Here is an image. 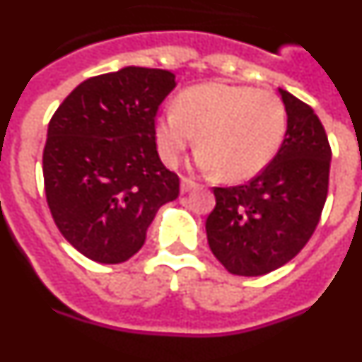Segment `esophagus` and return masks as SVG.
I'll use <instances>...</instances> for the list:
<instances>
[{"label":"esophagus","instance_id":"1","mask_svg":"<svg viewBox=\"0 0 362 362\" xmlns=\"http://www.w3.org/2000/svg\"><path fill=\"white\" fill-rule=\"evenodd\" d=\"M194 188H197V183H194L192 179H187V177L181 179V194H187V192L194 190Z\"/></svg>","mask_w":362,"mask_h":362}]
</instances>
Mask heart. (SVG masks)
<instances>
[{
	"label": "heart",
	"instance_id": "1",
	"mask_svg": "<svg viewBox=\"0 0 362 362\" xmlns=\"http://www.w3.org/2000/svg\"><path fill=\"white\" fill-rule=\"evenodd\" d=\"M288 129L277 94L245 85L201 83L179 92L174 108L156 119L159 156L175 166L197 139L196 165L226 181L252 179L281 150Z\"/></svg>",
	"mask_w": 362,
	"mask_h": 362
}]
</instances>
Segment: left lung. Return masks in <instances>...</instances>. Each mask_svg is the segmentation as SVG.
Here are the masks:
<instances>
[{
  "mask_svg": "<svg viewBox=\"0 0 362 362\" xmlns=\"http://www.w3.org/2000/svg\"><path fill=\"white\" fill-rule=\"evenodd\" d=\"M288 129L274 161L246 185L214 188L206 219L212 254L230 274L264 276L312 238L328 194L332 150L312 107L279 88Z\"/></svg>",
  "mask_w": 362,
  "mask_h": 362,
  "instance_id": "left-lung-1",
  "label": "left lung"
}]
</instances>
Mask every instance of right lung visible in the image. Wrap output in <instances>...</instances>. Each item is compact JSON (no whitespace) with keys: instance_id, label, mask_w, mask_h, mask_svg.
Segmentation results:
<instances>
[{"instance_id":"right-lung-1","label":"right lung","mask_w":362,"mask_h":362,"mask_svg":"<svg viewBox=\"0 0 362 362\" xmlns=\"http://www.w3.org/2000/svg\"><path fill=\"white\" fill-rule=\"evenodd\" d=\"M175 88L168 70L124 66L86 79L49 123L47 203L63 238L95 263L139 252L158 210L179 196L159 159L153 117Z\"/></svg>"}]
</instances>
